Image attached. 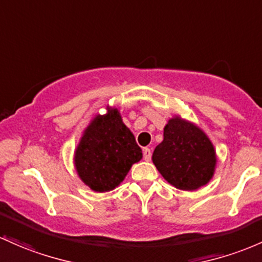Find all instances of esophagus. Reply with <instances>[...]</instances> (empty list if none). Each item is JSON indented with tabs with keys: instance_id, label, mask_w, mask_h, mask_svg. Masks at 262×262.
<instances>
[{
	"instance_id": "34e87169",
	"label": "esophagus",
	"mask_w": 262,
	"mask_h": 262,
	"mask_svg": "<svg viewBox=\"0 0 262 262\" xmlns=\"http://www.w3.org/2000/svg\"><path fill=\"white\" fill-rule=\"evenodd\" d=\"M143 155H144L145 162H150V159H151V150H150V149H149V148L143 149Z\"/></svg>"
}]
</instances>
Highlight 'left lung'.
Masks as SVG:
<instances>
[{"label": "left lung", "mask_w": 262, "mask_h": 262, "mask_svg": "<svg viewBox=\"0 0 262 262\" xmlns=\"http://www.w3.org/2000/svg\"><path fill=\"white\" fill-rule=\"evenodd\" d=\"M158 171L177 189L194 191L212 179L217 158L214 144L195 123L174 116L151 157Z\"/></svg>", "instance_id": "obj_1"}]
</instances>
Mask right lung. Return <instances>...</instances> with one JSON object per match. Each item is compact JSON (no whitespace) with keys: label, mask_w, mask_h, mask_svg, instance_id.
Returning <instances> with one entry per match:
<instances>
[{"label":"right lung","mask_w":262,"mask_h":262,"mask_svg":"<svg viewBox=\"0 0 262 262\" xmlns=\"http://www.w3.org/2000/svg\"><path fill=\"white\" fill-rule=\"evenodd\" d=\"M107 113L96 114L83 130L74 150V168L79 179L93 191L116 189L143 158L130 129L120 112L107 105Z\"/></svg>","instance_id":"1"}]
</instances>
